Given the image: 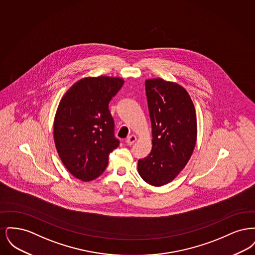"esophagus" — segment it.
Masks as SVG:
<instances>
[{"mask_svg": "<svg viewBox=\"0 0 255 255\" xmlns=\"http://www.w3.org/2000/svg\"><path fill=\"white\" fill-rule=\"evenodd\" d=\"M135 140H136V136L133 135V134H131V135L126 139V143H127L128 145H133V143L135 142Z\"/></svg>", "mask_w": 255, "mask_h": 255, "instance_id": "34e87169", "label": "esophagus"}]
</instances>
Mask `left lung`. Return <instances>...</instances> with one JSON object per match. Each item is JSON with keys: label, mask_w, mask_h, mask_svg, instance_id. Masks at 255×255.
<instances>
[{"label": "left lung", "mask_w": 255, "mask_h": 255, "mask_svg": "<svg viewBox=\"0 0 255 255\" xmlns=\"http://www.w3.org/2000/svg\"><path fill=\"white\" fill-rule=\"evenodd\" d=\"M152 125V150L138 159L144 182L161 186L173 181L186 165L197 139L194 105L182 86L161 78L145 81Z\"/></svg>", "instance_id": "8db88e82"}]
</instances>
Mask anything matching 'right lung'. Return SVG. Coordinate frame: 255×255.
<instances>
[{
  "label": "right lung",
  "mask_w": 255,
  "mask_h": 255,
  "mask_svg": "<svg viewBox=\"0 0 255 255\" xmlns=\"http://www.w3.org/2000/svg\"><path fill=\"white\" fill-rule=\"evenodd\" d=\"M124 81L119 77H86L61 99L53 136L63 164L75 178L90 182L106 169L109 154L120 145L109 102Z\"/></svg>",
  "instance_id": "add662e5"
}]
</instances>
